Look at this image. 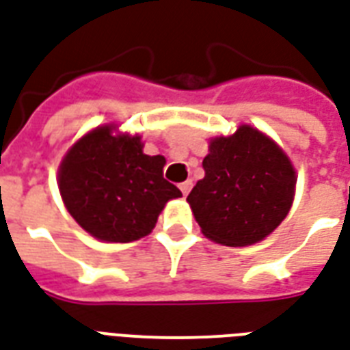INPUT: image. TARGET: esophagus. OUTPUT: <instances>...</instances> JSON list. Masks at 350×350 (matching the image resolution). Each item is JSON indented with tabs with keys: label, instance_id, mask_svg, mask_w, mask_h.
Segmentation results:
<instances>
[{
	"label": "esophagus",
	"instance_id": "esophagus-1",
	"mask_svg": "<svg viewBox=\"0 0 350 350\" xmlns=\"http://www.w3.org/2000/svg\"><path fill=\"white\" fill-rule=\"evenodd\" d=\"M193 189V182L191 180H187V182H183L180 183V191H182V195L183 196H187L189 195V191Z\"/></svg>",
	"mask_w": 350,
	"mask_h": 350
}]
</instances>
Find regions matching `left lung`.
Segmentation results:
<instances>
[{
    "label": "left lung",
    "mask_w": 350,
    "mask_h": 350,
    "mask_svg": "<svg viewBox=\"0 0 350 350\" xmlns=\"http://www.w3.org/2000/svg\"><path fill=\"white\" fill-rule=\"evenodd\" d=\"M202 167L206 176L187 202L202 234L226 247L265 239L291 209L297 174L286 152L260 129L243 124L215 137Z\"/></svg>",
    "instance_id": "obj_1"
}]
</instances>
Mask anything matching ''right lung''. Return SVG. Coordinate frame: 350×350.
<instances>
[{"mask_svg": "<svg viewBox=\"0 0 350 350\" xmlns=\"http://www.w3.org/2000/svg\"><path fill=\"white\" fill-rule=\"evenodd\" d=\"M141 137L107 124L68 150L59 167V191L68 213L92 237L129 243L148 235L165 204L182 196L163 178L165 157L142 152Z\"/></svg>", "mask_w": 350, "mask_h": 350, "instance_id": "right-lung-1", "label": "right lung"}]
</instances>
